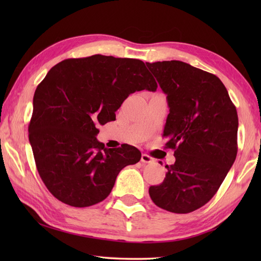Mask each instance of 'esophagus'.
Wrapping results in <instances>:
<instances>
[{"instance_id": "obj_1", "label": "esophagus", "mask_w": 261, "mask_h": 261, "mask_svg": "<svg viewBox=\"0 0 261 261\" xmlns=\"http://www.w3.org/2000/svg\"><path fill=\"white\" fill-rule=\"evenodd\" d=\"M141 162H142L143 164H151V163L154 162V160H153L152 157L149 156V154L142 153V154H141Z\"/></svg>"}]
</instances>
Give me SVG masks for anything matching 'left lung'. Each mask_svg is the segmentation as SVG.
I'll list each match as a JSON object with an SVG mask.
<instances>
[{"mask_svg": "<svg viewBox=\"0 0 261 261\" xmlns=\"http://www.w3.org/2000/svg\"><path fill=\"white\" fill-rule=\"evenodd\" d=\"M146 65L167 95L163 137L176 158L149 195L166 211L190 213L215 195L234 163L237 109L218 76L179 60Z\"/></svg>", "mask_w": 261, "mask_h": 261, "instance_id": "1", "label": "left lung"}]
</instances>
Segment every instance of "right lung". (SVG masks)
I'll use <instances>...</instances> for the list:
<instances>
[{"mask_svg": "<svg viewBox=\"0 0 261 261\" xmlns=\"http://www.w3.org/2000/svg\"><path fill=\"white\" fill-rule=\"evenodd\" d=\"M157 83L139 59L93 55L65 59L48 71L33 96L29 141L38 173L60 202L86 207L102 202L116 176L139 162L134 146L105 148L97 126L135 92Z\"/></svg>", "mask_w": 261, "mask_h": 261, "instance_id": "1", "label": "right lung"}]
</instances>
